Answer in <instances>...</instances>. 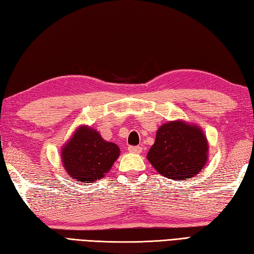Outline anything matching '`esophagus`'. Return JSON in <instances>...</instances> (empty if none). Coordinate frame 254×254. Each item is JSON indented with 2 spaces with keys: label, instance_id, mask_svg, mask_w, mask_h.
Here are the masks:
<instances>
[{
  "label": "esophagus",
  "instance_id": "esophagus-1",
  "mask_svg": "<svg viewBox=\"0 0 254 254\" xmlns=\"http://www.w3.org/2000/svg\"><path fill=\"white\" fill-rule=\"evenodd\" d=\"M142 147L141 146H128L127 147V150H128V152H130V153H141L142 152Z\"/></svg>",
  "mask_w": 254,
  "mask_h": 254
}]
</instances>
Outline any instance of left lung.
<instances>
[{
    "instance_id": "obj_1",
    "label": "left lung",
    "mask_w": 254,
    "mask_h": 254,
    "mask_svg": "<svg viewBox=\"0 0 254 254\" xmlns=\"http://www.w3.org/2000/svg\"><path fill=\"white\" fill-rule=\"evenodd\" d=\"M208 145L198 127L182 121L161 126L147 159L160 175L172 180H187L203 169Z\"/></svg>"
}]
</instances>
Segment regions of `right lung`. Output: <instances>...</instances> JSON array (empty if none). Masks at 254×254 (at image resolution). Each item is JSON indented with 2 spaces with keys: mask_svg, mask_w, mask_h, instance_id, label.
Here are the masks:
<instances>
[{
  "mask_svg": "<svg viewBox=\"0 0 254 254\" xmlns=\"http://www.w3.org/2000/svg\"><path fill=\"white\" fill-rule=\"evenodd\" d=\"M119 154L116 144L106 142L93 128L82 127L63 148L62 160L72 179L90 183L109 171Z\"/></svg>",
  "mask_w": 254,
  "mask_h": 254,
  "instance_id": "add662e5",
  "label": "right lung"
}]
</instances>
